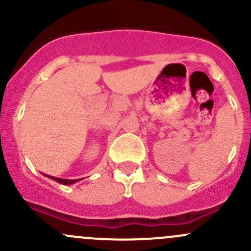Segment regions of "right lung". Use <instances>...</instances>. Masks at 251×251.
<instances>
[{
	"label": "right lung",
	"instance_id": "obj_1",
	"mask_svg": "<svg viewBox=\"0 0 251 251\" xmlns=\"http://www.w3.org/2000/svg\"><path fill=\"white\" fill-rule=\"evenodd\" d=\"M47 177H50V178H52L53 181L58 182V183H62V184H73V183H75V182L80 181V179H81V178H78V179H64V178H59V177H54V176H47Z\"/></svg>",
	"mask_w": 251,
	"mask_h": 251
}]
</instances>
